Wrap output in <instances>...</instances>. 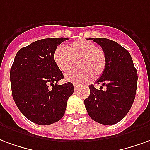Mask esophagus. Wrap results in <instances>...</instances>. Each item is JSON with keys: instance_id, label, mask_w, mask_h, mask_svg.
Listing matches in <instances>:
<instances>
[{"instance_id": "34e87169", "label": "esophagus", "mask_w": 150, "mask_h": 150, "mask_svg": "<svg viewBox=\"0 0 150 150\" xmlns=\"http://www.w3.org/2000/svg\"><path fill=\"white\" fill-rule=\"evenodd\" d=\"M74 87L75 89H76V88H78L80 87L79 85H77V84H74Z\"/></svg>"}]
</instances>
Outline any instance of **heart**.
<instances>
[{
	"instance_id": "heart-1",
	"label": "heart",
	"mask_w": 150,
	"mask_h": 150,
	"mask_svg": "<svg viewBox=\"0 0 150 150\" xmlns=\"http://www.w3.org/2000/svg\"><path fill=\"white\" fill-rule=\"evenodd\" d=\"M53 60L62 72L69 71L77 62L78 67L65 74V79L72 82L82 83L92 78L97 79L106 67L103 50L87 40H76L65 47H57L53 53Z\"/></svg>"
}]
</instances>
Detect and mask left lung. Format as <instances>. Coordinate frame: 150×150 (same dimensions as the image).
<instances>
[{
    "mask_svg": "<svg viewBox=\"0 0 150 150\" xmlns=\"http://www.w3.org/2000/svg\"><path fill=\"white\" fill-rule=\"evenodd\" d=\"M101 46L106 57V67L96 81L107 89L90 85V94L85 100L88 114L93 121L113 125L125 117L135 99L137 72L130 53L118 43L106 38H89Z\"/></svg>",
    "mask_w": 150,
    "mask_h": 150,
    "instance_id": "8db88e82",
    "label": "left lung"
}]
</instances>
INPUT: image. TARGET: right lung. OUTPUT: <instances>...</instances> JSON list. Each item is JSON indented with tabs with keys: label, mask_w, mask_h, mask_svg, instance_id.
<instances>
[{
	"label": "right lung",
	"mask_w": 150,
	"mask_h": 150,
	"mask_svg": "<svg viewBox=\"0 0 150 150\" xmlns=\"http://www.w3.org/2000/svg\"><path fill=\"white\" fill-rule=\"evenodd\" d=\"M68 38H46L24 47L15 56L10 69L13 98L23 115L33 123L47 125L64 116L74 85H57L64 78L53 53Z\"/></svg>",
	"instance_id": "add662e5"
}]
</instances>
